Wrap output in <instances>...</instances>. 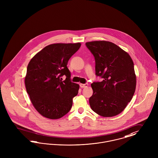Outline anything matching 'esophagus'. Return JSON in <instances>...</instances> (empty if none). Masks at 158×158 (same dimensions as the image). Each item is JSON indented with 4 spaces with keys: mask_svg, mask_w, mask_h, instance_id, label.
<instances>
[{
    "mask_svg": "<svg viewBox=\"0 0 158 158\" xmlns=\"http://www.w3.org/2000/svg\"><path fill=\"white\" fill-rule=\"evenodd\" d=\"M88 86V84H80V87L82 88L87 87Z\"/></svg>",
    "mask_w": 158,
    "mask_h": 158,
    "instance_id": "1",
    "label": "esophagus"
}]
</instances>
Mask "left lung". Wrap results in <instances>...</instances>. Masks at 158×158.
<instances>
[{
  "instance_id": "left-lung-1",
  "label": "left lung",
  "mask_w": 158,
  "mask_h": 158,
  "mask_svg": "<svg viewBox=\"0 0 158 158\" xmlns=\"http://www.w3.org/2000/svg\"><path fill=\"white\" fill-rule=\"evenodd\" d=\"M93 54L96 74L104 80L91 84L93 93L89 99L91 108L103 117L121 113L134 95L136 76L130 55L116 44L105 40L88 42Z\"/></svg>"
}]
</instances>
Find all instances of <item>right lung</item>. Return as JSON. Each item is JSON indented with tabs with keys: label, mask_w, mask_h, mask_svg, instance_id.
I'll list each match as a JSON object with an SVG mask.
<instances>
[{
	"label": "right lung",
	"mask_w": 158,
	"mask_h": 158,
	"mask_svg": "<svg viewBox=\"0 0 158 158\" xmlns=\"http://www.w3.org/2000/svg\"><path fill=\"white\" fill-rule=\"evenodd\" d=\"M81 46L80 42L51 44L30 61L25 77V88L32 104L42 116L58 119L70 110L79 85L71 82L67 65ZM64 75L67 77L62 81L61 77Z\"/></svg>",
	"instance_id": "obj_1"
}]
</instances>
